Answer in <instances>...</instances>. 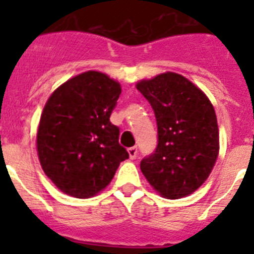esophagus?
Segmentation results:
<instances>
[{
	"instance_id": "1",
	"label": "esophagus",
	"mask_w": 254,
	"mask_h": 254,
	"mask_svg": "<svg viewBox=\"0 0 254 254\" xmlns=\"http://www.w3.org/2000/svg\"><path fill=\"white\" fill-rule=\"evenodd\" d=\"M128 154H129V159H131V160L136 159V156H137V147H136V146L129 147Z\"/></svg>"
}]
</instances>
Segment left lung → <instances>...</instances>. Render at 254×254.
<instances>
[{
    "label": "left lung",
    "mask_w": 254,
    "mask_h": 254,
    "mask_svg": "<svg viewBox=\"0 0 254 254\" xmlns=\"http://www.w3.org/2000/svg\"><path fill=\"white\" fill-rule=\"evenodd\" d=\"M136 87L154 109L158 125V146L141 160V172L165 198L193 193L219 155L214 107L202 90L174 72L141 80Z\"/></svg>",
    "instance_id": "obj_1"
}]
</instances>
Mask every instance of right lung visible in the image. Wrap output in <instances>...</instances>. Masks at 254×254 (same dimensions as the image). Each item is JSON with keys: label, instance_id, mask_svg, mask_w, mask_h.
Here are the masks:
<instances>
[{"label": "right lung", "instance_id": "right-lung-1", "mask_svg": "<svg viewBox=\"0 0 254 254\" xmlns=\"http://www.w3.org/2000/svg\"><path fill=\"white\" fill-rule=\"evenodd\" d=\"M121 85L87 71L61 85L44 105L37 150L46 176L64 193L89 198L104 190L128 152L109 121Z\"/></svg>", "mask_w": 254, "mask_h": 254}]
</instances>
